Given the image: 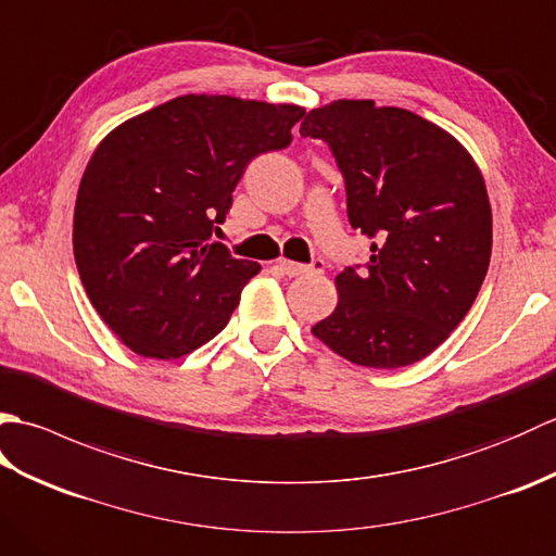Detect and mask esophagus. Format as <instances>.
Masks as SVG:
<instances>
[{"label":"esophagus","mask_w":556,"mask_h":556,"mask_svg":"<svg viewBox=\"0 0 556 556\" xmlns=\"http://www.w3.org/2000/svg\"><path fill=\"white\" fill-rule=\"evenodd\" d=\"M279 269L285 271L287 277H303V275H317V271H323V265L320 263L301 265V263H291V260H279Z\"/></svg>","instance_id":"esophagus-1"}]
</instances>
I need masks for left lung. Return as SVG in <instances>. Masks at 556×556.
<instances>
[{"label":"left lung","mask_w":556,"mask_h":556,"mask_svg":"<svg viewBox=\"0 0 556 556\" xmlns=\"http://www.w3.org/2000/svg\"><path fill=\"white\" fill-rule=\"evenodd\" d=\"M301 136L332 148L368 269L337 275V308L313 337L363 368L428 356L473 305L492 253V207L473 155L422 116L372 100L311 110Z\"/></svg>","instance_id":"8db88e82"}]
</instances>
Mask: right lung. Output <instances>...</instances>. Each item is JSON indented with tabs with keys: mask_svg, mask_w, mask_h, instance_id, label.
Listing matches in <instances>:
<instances>
[{
	"mask_svg": "<svg viewBox=\"0 0 556 556\" xmlns=\"http://www.w3.org/2000/svg\"><path fill=\"white\" fill-rule=\"evenodd\" d=\"M299 104L179 96L92 152L74 207V257L98 315L143 358L174 361L229 323L260 265L212 241L245 164L291 143Z\"/></svg>",
	"mask_w": 556,
	"mask_h": 556,
	"instance_id": "add662e5",
	"label": "right lung"
}]
</instances>
